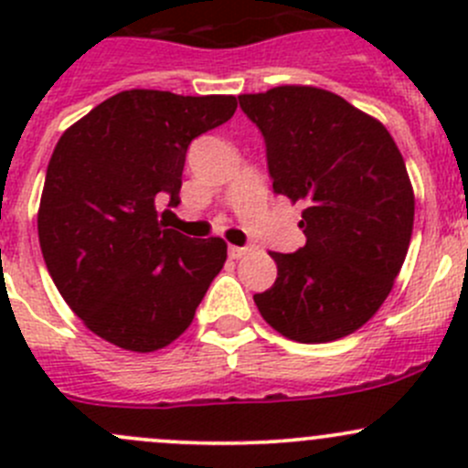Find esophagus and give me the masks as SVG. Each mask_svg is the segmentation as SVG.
I'll return each mask as SVG.
<instances>
[{
    "mask_svg": "<svg viewBox=\"0 0 468 468\" xmlns=\"http://www.w3.org/2000/svg\"><path fill=\"white\" fill-rule=\"evenodd\" d=\"M249 249L247 247H235V244H230L229 247V258L230 261H239L242 256H247Z\"/></svg>",
    "mask_w": 468,
    "mask_h": 468,
    "instance_id": "obj_1",
    "label": "esophagus"
}]
</instances>
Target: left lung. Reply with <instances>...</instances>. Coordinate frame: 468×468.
<instances>
[{
  "instance_id": "left-lung-1",
  "label": "left lung",
  "mask_w": 468,
  "mask_h": 468,
  "mask_svg": "<svg viewBox=\"0 0 468 468\" xmlns=\"http://www.w3.org/2000/svg\"><path fill=\"white\" fill-rule=\"evenodd\" d=\"M267 146L276 195L305 201V244L269 253L276 282L253 296L285 337L322 344L369 322L408 256L414 192L391 135L339 94L281 86L239 94Z\"/></svg>"
}]
</instances>
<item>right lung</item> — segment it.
Here are the masks:
<instances>
[{
    "mask_svg": "<svg viewBox=\"0 0 468 468\" xmlns=\"http://www.w3.org/2000/svg\"><path fill=\"white\" fill-rule=\"evenodd\" d=\"M235 108L230 94L126 90L60 135L37 238L65 303L106 342L138 353L172 344L224 267V239L167 229L158 206L178 204L187 146Z\"/></svg>",
    "mask_w": 468,
    "mask_h": 468,
    "instance_id": "1",
    "label": "right lung"
}]
</instances>
